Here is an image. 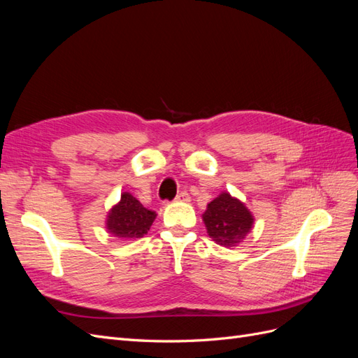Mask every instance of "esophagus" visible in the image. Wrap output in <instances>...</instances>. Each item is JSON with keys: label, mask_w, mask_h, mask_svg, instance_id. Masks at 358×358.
Instances as JSON below:
<instances>
[{"label": "esophagus", "mask_w": 358, "mask_h": 358, "mask_svg": "<svg viewBox=\"0 0 358 358\" xmlns=\"http://www.w3.org/2000/svg\"><path fill=\"white\" fill-rule=\"evenodd\" d=\"M175 200H176V201H189L191 197H189V194H188L187 191H182V192L178 194V197H176Z\"/></svg>", "instance_id": "obj_1"}]
</instances>
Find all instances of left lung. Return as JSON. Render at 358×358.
I'll use <instances>...</instances> for the list:
<instances>
[{"mask_svg":"<svg viewBox=\"0 0 358 358\" xmlns=\"http://www.w3.org/2000/svg\"><path fill=\"white\" fill-rule=\"evenodd\" d=\"M203 221L212 241L225 248L241 243L254 224L251 212L229 192L220 194L208 204V209L203 213Z\"/></svg>","mask_w":358,"mask_h":358,"instance_id":"left-lung-1","label":"left lung"}]
</instances>
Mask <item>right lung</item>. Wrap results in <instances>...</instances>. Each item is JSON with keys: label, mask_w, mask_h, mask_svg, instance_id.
Segmentation results:
<instances>
[{"label": "right lung", "mask_w": 358, "mask_h": 358, "mask_svg": "<svg viewBox=\"0 0 358 358\" xmlns=\"http://www.w3.org/2000/svg\"><path fill=\"white\" fill-rule=\"evenodd\" d=\"M155 218V212L143 208V204L129 192H124L121 201L107 215L106 229L117 239L136 241L149 231Z\"/></svg>", "instance_id": "obj_1"}]
</instances>
